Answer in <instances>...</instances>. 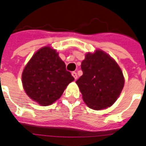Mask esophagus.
<instances>
[{
  "mask_svg": "<svg viewBox=\"0 0 146 146\" xmlns=\"http://www.w3.org/2000/svg\"><path fill=\"white\" fill-rule=\"evenodd\" d=\"M72 76L74 77V79L75 80L77 79V74H76V72H73V73H72Z\"/></svg>",
  "mask_w": 146,
  "mask_h": 146,
  "instance_id": "34e87169",
  "label": "esophagus"
}]
</instances>
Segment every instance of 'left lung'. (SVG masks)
<instances>
[{
    "label": "left lung",
    "instance_id": "1",
    "mask_svg": "<svg viewBox=\"0 0 146 146\" xmlns=\"http://www.w3.org/2000/svg\"><path fill=\"white\" fill-rule=\"evenodd\" d=\"M83 75L76 81L89 108L100 110L116 101L124 85V77L116 61L102 50L88 53L81 62Z\"/></svg>",
    "mask_w": 146,
    "mask_h": 146
}]
</instances>
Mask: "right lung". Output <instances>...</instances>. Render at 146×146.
Wrapping results in <instances>:
<instances>
[{"instance_id":"1","label":"right lung","mask_w":146,"mask_h":146,"mask_svg":"<svg viewBox=\"0 0 146 146\" xmlns=\"http://www.w3.org/2000/svg\"><path fill=\"white\" fill-rule=\"evenodd\" d=\"M73 80L58 53L51 47H44L36 51L22 74L27 95L44 106L60 98L67 85Z\"/></svg>"}]
</instances>
